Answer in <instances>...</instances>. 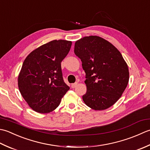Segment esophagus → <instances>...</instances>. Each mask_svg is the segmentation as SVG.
Here are the masks:
<instances>
[{
  "instance_id": "esophagus-1",
  "label": "esophagus",
  "mask_w": 150,
  "mask_h": 150,
  "mask_svg": "<svg viewBox=\"0 0 150 150\" xmlns=\"http://www.w3.org/2000/svg\"><path fill=\"white\" fill-rule=\"evenodd\" d=\"M77 85H78V83L77 82H76V83H72V85H71V87H72V88H75L76 86H77Z\"/></svg>"
}]
</instances>
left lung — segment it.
Instances as JSON below:
<instances>
[{
  "mask_svg": "<svg viewBox=\"0 0 150 150\" xmlns=\"http://www.w3.org/2000/svg\"><path fill=\"white\" fill-rule=\"evenodd\" d=\"M74 54L82 62L87 92L82 96L88 107L104 110L117 102L129 81V70L121 53L98 36L84 37L75 42Z\"/></svg>",
  "mask_w": 150,
  "mask_h": 150,
  "instance_id": "8db88e82",
  "label": "left lung"
}]
</instances>
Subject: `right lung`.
Here are the masks:
<instances>
[{
	"label": "right lung",
	"mask_w": 150,
	"mask_h": 150,
	"mask_svg": "<svg viewBox=\"0 0 150 150\" xmlns=\"http://www.w3.org/2000/svg\"><path fill=\"white\" fill-rule=\"evenodd\" d=\"M71 45L69 41H52L36 48L24 59L18 86L33 111L39 113L54 111L70 89L64 82L61 63Z\"/></svg>",
	"instance_id": "1"
}]
</instances>
